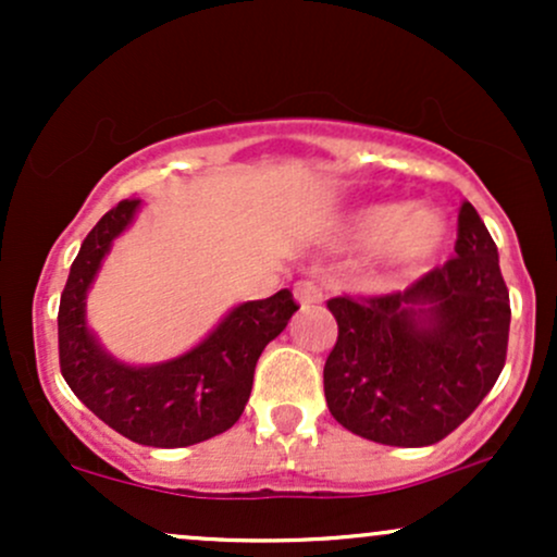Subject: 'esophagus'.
Here are the masks:
<instances>
[{"label": "esophagus", "mask_w": 557, "mask_h": 557, "mask_svg": "<svg viewBox=\"0 0 557 557\" xmlns=\"http://www.w3.org/2000/svg\"><path fill=\"white\" fill-rule=\"evenodd\" d=\"M293 296H296L298 304L306 309V306H314L322 300V287L311 283V280H300V283H296V287H293Z\"/></svg>", "instance_id": "esophagus-1"}]
</instances>
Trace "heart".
Masks as SVG:
<instances>
[{"label": "heart", "mask_w": 557, "mask_h": 557, "mask_svg": "<svg viewBox=\"0 0 557 557\" xmlns=\"http://www.w3.org/2000/svg\"><path fill=\"white\" fill-rule=\"evenodd\" d=\"M341 230L345 240L372 246L382 280H398L437 257L447 240V216L434 207L382 201L354 209Z\"/></svg>", "instance_id": "heart-1"}]
</instances>
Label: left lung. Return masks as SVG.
<instances>
[{"instance_id": "left-lung-1", "label": "left lung", "mask_w": 557, "mask_h": 557, "mask_svg": "<svg viewBox=\"0 0 557 557\" xmlns=\"http://www.w3.org/2000/svg\"><path fill=\"white\" fill-rule=\"evenodd\" d=\"M337 343L324 398L345 430L393 447H424L474 413L505 367L510 298L490 230L469 201L456 257L403 293L327 300Z\"/></svg>"}]
</instances>
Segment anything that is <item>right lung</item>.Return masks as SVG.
Wrapping results in <instances>:
<instances>
[{
    "instance_id": "obj_1",
    "label": "right lung",
    "mask_w": 557,
    "mask_h": 557,
    "mask_svg": "<svg viewBox=\"0 0 557 557\" xmlns=\"http://www.w3.org/2000/svg\"><path fill=\"white\" fill-rule=\"evenodd\" d=\"M140 198L110 209L83 240L60 298V369L88 411L138 445L188 447L227 432L240 419L253 369L267 343L298 306L290 290L246 300L185 354L133 367L114 359L86 322V296L112 243L136 220Z\"/></svg>"
}]
</instances>
